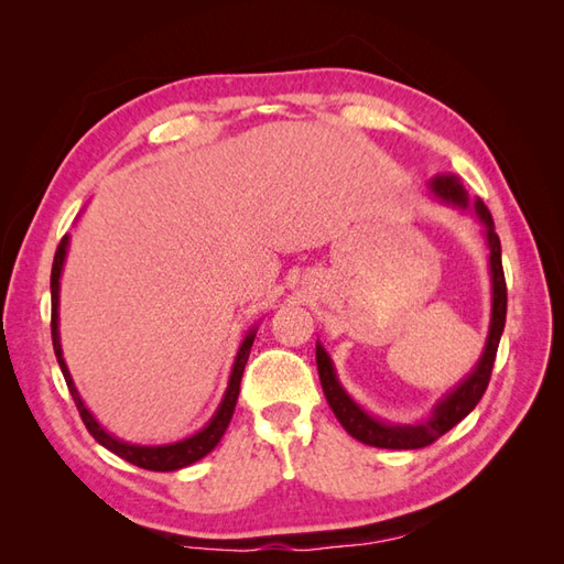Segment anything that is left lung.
Returning <instances> with one entry per match:
<instances>
[{"label": "left lung", "instance_id": "obj_1", "mask_svg": "<svg viewBox=\"0 0 564 564\" xmlns=\"http://www.w3.org/2000/svg\"><path fill=\"white\" fill-rule=\"evenodd\" d=\"M431 188H434L436 196L453 203V206L467 208L465 188L455 176H436ZM475 213L487 227L489 269H492V291H495L492 325H489L485 354L480 358V364H477V368L473 370V376H467L465 382H460V386L455 388L448 398L436 406L434 416H431L426 424L390 426V424H380V422H376V419H370L361 410V406H356L349 394L341 390V386L337 382V376H334V368H332L327 351L317 344L319 382H322V390H325V398L332 406V412L337 414L339 424L349 431L356 441L366 443V446L392 448V451H412V448L431 446V443L438 441L443 434H446V431H451L455 424L463 422V419L475 410V404L482 400V394L489 386V378H492L499 339H501V332H505V322H507V281H505V269H501V245H499V235L495 232L492 215H489L482 200L475 203Z\"/></svg>", "mask_w": 564, "mask_h": 564}]
</instances>
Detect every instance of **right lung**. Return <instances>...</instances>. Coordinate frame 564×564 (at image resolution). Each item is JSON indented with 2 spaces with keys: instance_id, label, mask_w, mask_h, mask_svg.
<instances>
[{
  "instance_id": "add662e5",
  "label": "right lung",
  "mask_w": 564,
  "mask_h": 564,
  "mask_svg": "<svg viewBox=\"0 0 564 564\" xmlns=\"http://www.w3.org/2000/svg\"><path fill=\"white\" fill-rule=\"evenodd\" d=\"M65 251H67V235L59 239V245L55 249V259H53V271H51V334H53V349L57 356V364L59 370H63L65 382L69 388L72 400H75L79 416L84 426H87L89 434L97 438L104 448H109L111 453L121 455L123 460L133 463L138 467H145V470L152 473H170V470H178V467H186L191 463L200 460L203 455H208L215 446H218V441L223 438L227 424H230L232 412H235V404H237V394H239V382H242V373H245V366H247V358H249V349L251 344H254L257 332H249L247 339L239 346V354H237V361L232 368V376H230V386H227L225 392V400L220 404V410L215 412V416L210 419V424L198 431L191 438H184L178 443H170V446H130V443L118 441L113 436L106 434V431L97 424V419L89 414L87 406H84L82 398L77 394L75 386H72V378H69V370L63 361V349H59V334H57V291H59V271H63V261H65Z\"/></svg>"
}]
</instances>
